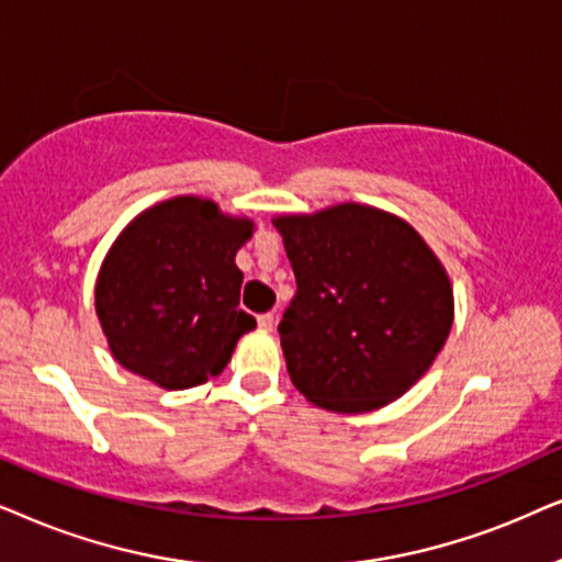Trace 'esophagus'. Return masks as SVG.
<instances>
[{
  "instance_id": "obj_1",
  "label": "esophagus",
  "mask_w": 562,
  "mask_h": 562,
  "mask_svg": "<svg viewBox=\"0 0 562 562\" xmlns=\"http://www.w3.org/2000/svg\"><path fill=\"white\" fill-rule=\"evenodd\" d=\"M257 321H259L261 331H272L274 324H277V316H274V313H261Z\"/></svg>"
}]
</instances>
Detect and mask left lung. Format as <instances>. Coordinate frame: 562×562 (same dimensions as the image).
<instances>
[{
    "instance_id": "left-lung-1",
    "label": "left lung",
    "mask_w": 562,
    "mask_h": 562,
    "mask_svg": "<svg viewBox=\"0 0 562 562\" xmlns=\"http://www.w3.org/2000/svg\"><path fill=\"white\" fill-rule=\"evenodd\" d=\"M274 226L297 282L277 326L293 385L339 414L401 398L452 328L439 259L408 223L368 205L282 215Z\"/></svg>"
}]
</instances>
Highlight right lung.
I'll return each mask as SVG.
<instances>
[{"label":"right lung","instance_id":"add662e5","mask_svg":"<svg viewBox=\"0 0 562 562\" xmlns=\"http://www.w3.org/2000/svg\"><path fill=\"white\" fill-rule=\"evenodd\" d=\"M251 228L211 200L175 198L123 231L97 277L94 305L125 370L167 391L221 375L257 326L238 308L244 272L234 261Z\"/></svg>","mask_w":562,"mask_h":562}]
</instances>
